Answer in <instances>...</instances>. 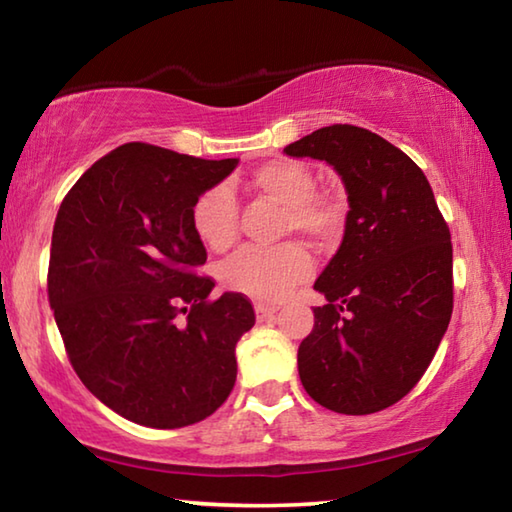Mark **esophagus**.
<instances>
[{"label": "esophagus", "mask_w": 512, "mask_h": 512, "mask_svg": "<svg viewBox=\"0 0 512 512\" xmlns=\"http://www.w3.org/2000/svg\"><path fill=\"white\" fill-rule=\"evenodd\" d=\"M275 311H277V307L275 305H264V302H257L255 305V314H257V320H271L273 316H275Z\"/></svg>", "instance_id": "1"}]
</instances>
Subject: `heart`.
<instances>
[{"instance_id": "1", "label": "heart", "mask_w": 512, "mask_h": 512, "mask_svg": "<svg viewBox=\"0 0 512 512\" xmlns=\"http://www.w3.org/2000/svg\"><path fill=\"white\" fill-rule=\"evenodd\" d=\"M250 185L284 205L282 232L298 230L316 244H334L345 228V205L332 194H316V178L298 160H271L250 173ZM239 207L230 185L203 189L192 205V228L207 248L225 250L239 235ZM314 262L305 246H246L221 266L228 289L257 300H275L305 280Z\"/></svg>"}]
</instances>
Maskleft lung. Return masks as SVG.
Masks as SVG:
<instances>
[{
	"label": "left lung",
	"mask_w": 512,
	"mask_h": 512,
	"mask_svg": "<svg viewBox=\"0 0 512 512\" xmlns=\"http://www.w3.org/2000/svg\"><path fill=\"white\" fill-rule=\"evenodd\" d=\"M284 153L332 164L350 203L314 284L327 302L298 348L300 381L329 411H384L422 379L452 318L449 225L418 164L366 128H318Z\"/></svg>",
	"instance_id": "8db88e82"
}]
</instances>
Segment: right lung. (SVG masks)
I'll use <instances>...</instances> for the list:
<instances>
[{
  "label": "right lung",
  "mask_w": 512,
  "mask_h": 512,
  "mask_svg": "<svg viewBox=\"0 0 512 512\" xmlns=\"http://www.w3.org/2000/svg\"><path fill=\"white\" fill-rule=\"evenodd\" d=\"M237 158L203 160L131 142L97 160L60 203L47 293L69 363L121 418L201 422L228 400L235 348L255 325L244 293L210 298L192 205Z\"/></svg>",
  "instance_id": "add662e5"
}]
</instances>
